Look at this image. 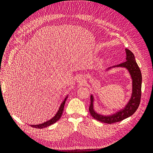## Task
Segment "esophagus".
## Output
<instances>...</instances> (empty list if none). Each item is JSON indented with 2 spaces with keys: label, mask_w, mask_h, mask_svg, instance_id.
Masks as SVG:
<instances>
[{
  "label": "esophagus",
  "mask_w": 153,
  "mask_h": 153,
  "mask_svg": "<svg viewBox=\"0 0 153 153\" xmlns=\"http://www.w3.org/2000/svg\"><path fill=\"white\" fill-rule=\"evenodd\" d=\"M85 81V78L84 76L83 75H80L79 77H78V82L80 83H83Z\"/></svg>",
  "instance_id": "esophagus-1"
}]
</instances>
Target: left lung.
Listing matches in <instances>:
<instances>
[{"label": "left lung", "instance_id": "obj_1", "mask_svg": "<svg viewBox=\"0 0 153 153\" xmlns=\"http://www.w3.org/2000/svg\"><path fill=\"white\" fill-rule=\"evenodd\" d=\"M126 53V61H125L114 67H123L128 69L133 80L132 94L130 100L124 109L121 110L113 115L105 116L96 113L93 108V96H91V104L89 108V112L92 117L97 121L106 124H112L120 122L131 116L136 112L140 105L141 100L142 89V74L140 69L136 62L133 53L128 49H125Z\"/></svg>", "mask_w": 153, "mask_h": 153}]
</instances>
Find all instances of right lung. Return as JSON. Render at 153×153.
I'll list each match as a JSON object with an SVG mask.
<instances>
[{
    "label": "right lung",
    "instance_id": "1",
    "mask_svg": "<svg viewBox=\"0 0 153 153\" xmlns=\"http://www.w3.org/2000/svg\"><path fill=\"white\" fill-rule=\"evenodd\" d=\"M67 98H68V96L66 97L65 100L63 101V102L61 103V106H60V108H59L58 112H57L56 114H55V115L52 119H51L50 120H49V121L45 122L44 123H42V124H37V125H30V126L32 127L35 128L42 129V128H46V127H48V126H50V125L54 124L55 122H57L58 120H59V119L61 118V115L62 114V112H63L64 107V105H65V103H66V101Z\"/></svg>",
    "mask_w": 153,
    "mask_h": 153
}]
</instances>
